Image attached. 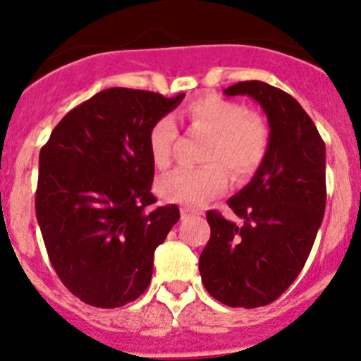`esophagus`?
I'll return each mask as SVG.
<instances>
[{"mask_svg":"<svg viewBox=\"0 0 361 361\" xmlns=\"http://www.w3.org/2000/svg\"><path fill=\"white\" fill-rule=\"evenodd\" d=\"M195 214H197V211L188 209V207H181V218H183V220H187V218L190 216H195Z\"/></svg>","mask_w":361,"mask_h":361,"instance_id":"34e87169","label":"esophagus"}]
</instances>
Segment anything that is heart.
<instances>
[{
  "mask_svg": "<svg viewBox=\"0 0 361 361\" xmlns=\"http://www.w3.org/2000/svg\"><path fill=\"white\" fill-rule=\"evenodd\" d=\"M192 129L211 136L204 167H181L157 183L164 201L199 206L227 188V169L238 180L248 178L264 162L269 150V129L264 120L248 113L238 101L206 96L185 110ZM178 140L176 126L162 116L148 133V152L157 169L173 162Z\"/></svg>",
  "mask_w": 361,
  "mask_h": 361,
  "instance_id": "heart-1",
  "label": "heart"
}]
</instances>
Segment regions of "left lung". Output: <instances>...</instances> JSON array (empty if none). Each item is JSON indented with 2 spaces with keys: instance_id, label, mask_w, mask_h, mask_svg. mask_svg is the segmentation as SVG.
Instances as JSON below:
<instances>
[{
  "instance_id": "8db88e82",
  "label": "left lung",
  "mask_w": 361,
  "mask_h": 361,
  "mask_svg": "<svg viewBox=\"0 0 361 361\" xmlns=\"http://www.w3.org/2000/svg\"><path fill=\"white\" fill-rule=\"evenodd\" d=\"M250 96L267 115L269 150L243 190L227 201L243 220L211 209V238L199 258L207 293L228 307L274 302L311 253L326 204L325 143L311 116L281 89L258 80L225 89Z\"/></svg>"
}]
</instances>
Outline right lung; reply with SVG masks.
Masks as SVG:
<instances>
[{
	"mask_svg": "<svg viewBox=\"0 0 361 361\" xmlns=\"http://www.w3.org/2000/svg\"><path fill=\"white\" fill-rule=\"evenodd\" d=\"M183 97L101 90L66 113L39 152L36 220L50 264L85 304L122 307L150 285L155 248L180 209L152 207L148 133Z\"/></svg>",
	"mask_w": 361,
	"mask_h": 361,
	"instance_id": "obj_1",
	"label": "right lung"
}]
</instances>
